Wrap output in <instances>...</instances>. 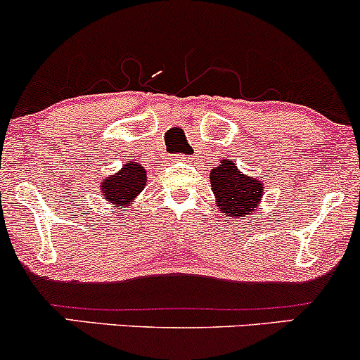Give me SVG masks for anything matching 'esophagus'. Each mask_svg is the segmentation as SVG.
I'll return each mask as SVG.
<instances>
[{"instance_id":"34e87169","label":"esophagus","mask_w":360,"mask_h":360,"mask_svg":"<svg viewBox=\"0 0 360 360\" xmlns=\"http://www.w3.org/2000/svg\"><path fill=\"white\" fill-rule=\"evenodd\" d=\"M184 155H174V160H183Z\"/></svg>"}]
</instances>
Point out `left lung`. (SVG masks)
Wrapping results in <instances>:
<instances>
[{"label":"left lung","mask_w":360,"mask_h":360,"mask_svg":"<svg viewBox=\"0 0 360 360\" xmlns=\"http://www.w3.org/2000/svg\"><path fill=\"white\" fill-rule=\"evenodd\" d=\"M210 184L218 212L232 220L254 213L264 194L262 181L242 174L237 164L229 159H223L220 166L210 172Z\"/></svg>","instance_id":"1"}]
</instances>
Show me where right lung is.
Segmentation results:
<instances>
[{
  "label": "right lung",
  "instance_id": "add662e5",
  "mask_svg": "<svg viewBox=\"0 0 360 360\" xmlns=\"http://www.w3.org/2000/svg\"><path fill=\"white\" fill-rule=\"evenodd\" d=\"M147 184V171L139 162L128 160L115 176L106 177L101 183V193L106 203L128 208Z\"/></svg>",
  "mask_w": 360,
  "mask_h": 360
}]
</instances>
